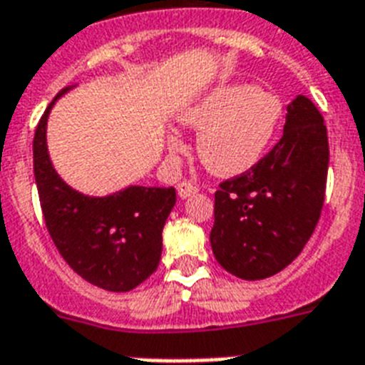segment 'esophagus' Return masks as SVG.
Masks as SVG:
<instances>
[{
    "label": "esophagus",
    "instance_id": "1",
    "mask_svg": "<svg viewBox=\"0 0 365 365\" xmlns=\"http://www.w3.org/2000/svg\"><path fill=\"white\" fill-rule=\"evenodd\" d=\"M177 190H179L180 197H188L192 196V194H197V192H200V186H196L194 182H190V180H182V182L177 186Z\"/></svg>",
    "mask_w": 365,
    "mask_h": 365
}]
</instances>
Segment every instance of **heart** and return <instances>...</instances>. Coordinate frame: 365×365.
I'll return each instance as SVG.
<instances>
[{
    "mask_svg": "<svg viewBox=\"0 0 365 365\" xmlns=\"http://www.w3.org/2000/svg\"><path fill=\"white\" fill-rule=\"evenodd\" d=\"M282 103L250 84H226L185 110L182 120L197 133V156L211 173L233 177L260 162L275 139ZM171 150H180L177 137Z\"/></svg>",
    "mask_w": 365,
    "mask_h": 365,
    "instance_id": "b5f03b06",
    "label": "heart"
}]
</instances>
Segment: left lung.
Instances as JSON below:
<instances>
[{
    "instance_id": "8db88e82",
    "label": "left lung",
    "mask_w": 365,
    "mask_h": 365,
    "mask_svg": "<svg viewBox=\"0 0 365 365\" xmlns=\"http://www.w3.org/2000/svg\"><path fill=\"white\" fill-rule=\"evenodd\" d=\"M328 162L324 118L298 96L275 147L215 192L211 247L218 264L245 281L267 279L292 264L319 224Z\"/></svg>"
}]
</instances>
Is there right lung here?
Listing matches in <instances>:
<instances>
[{"label":"right lung","mask_w":365,"mask_h":365,"mask_svg":"<svg viewBox=\"0 0 365 365\" xmlns=\"http://www.w3.org/2000/svg\"><path fill=\"white\" fill-rule=\"evenodd\" d=\"M35 128L34 175L46 230L67 265L84 281L109 292H130L160 264L162 230L177 201L169 188L130 186L107 197L78 194L60 179L46 153V118Z\"/></svg>","instance_id":"1"}]
</instances>
